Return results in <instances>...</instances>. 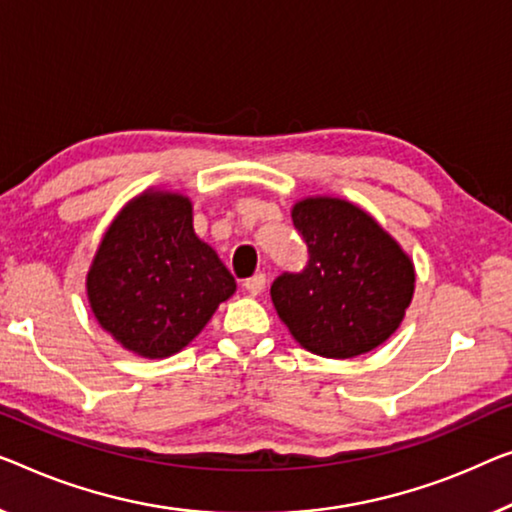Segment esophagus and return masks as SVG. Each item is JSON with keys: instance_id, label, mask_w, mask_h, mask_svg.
Wrapping results in <instances>:
<instances>
[{"instance_id": "obj_1", "label": "esophagus", "mask_w": 512, "mask_h": 512, "mask_svg": "<svg viewBox=\"0 0 512 512\" xmlns=\"http://www.w3.org/2000/svg\"><path fill=\"white\" fill-rule=\"evenodd\" d=\"M264 287H266V276H264V273H257V276L243 280V289H246L250 296L262 294Z\"/></svg>"}]
</instances>
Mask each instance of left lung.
Listing matches in <instances>:
<instances>
[{
    "label": "left lung",
    "instance_id": "left-lung-1",
    "mask_svg": "<svg viewBox=\"0 0 512 512\" xmlns=\"http://www.w3.org/2000/svg\"><path fill=\"white\" fill-rule=\"evenodd\" d=\"M292 220L308 246V266L271 285L292 338L324 358H354L384 345L414 299L411 257L368 211L342 197H303Z\"/></svg>",
    "mask_w": 512,
    "mask_h": 512
}]
</instances>
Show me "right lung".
<instances>
[{
    "instance_id": "right-lung-1",
    "label": "right lung",
    "mask_w": 512,
    "mask_h": 512,
    "mask_svg": "<svg viewBox=\"0 0 512 512\" xmlns=\"http://www.w3.org/2000/svg\"><path fill=\"white\" fill-rule=\"evenodd\" d=\"M234 292L232 273L195 234L190 197L165 188L124 204L87 271L96 322L142 358L188 347Z\"/></svg>"
}]
</instances>
